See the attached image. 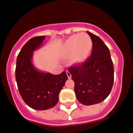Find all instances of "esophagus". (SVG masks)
Returning a JSON list of instances; mask_svg holds the SVG:
<instances>
[{
    "mask_svg": "<svg viewBox=\"0 0 133 133\" xmlns=\"http://www.w3.org/2000/svg\"><path fill=\"white\" fill-rule=\"evenodd\" d=\"M66 74L68 77V79H70V78H71V74L70 73L69 71H66Z\"/></svg>",
    "mask_w": 133,
    "mask_h": 133,
    "instance_id": "34e87169",
    "label": "esophagus"
}]
</instances>
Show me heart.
Listing matches in <instances>:
<instances>
[{"label": "heart", "instance_id": "b5f03b06", "mask_svg": "<svg viewBox=\"0 0 133 133\" xmlns=\"http://www.w3.org/2000/svg\"><path fill=\"white\" fill-rule=\"evenodd\" d=\"M92 49V41L87 33L72 35L65 41L61 48L63 56H70L72 64H80L88 58Z\"/></svg>", "mask_w": 133, "mask_h": 133}]
</instances>
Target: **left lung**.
<instances>
[{"instance_id": "obj_1", "label": "left lung", "mask_w": 133, "mask_h": 133, "mask_svg": "<svg viewBox=\"0 0 133 133\" xmlns=\"http://www.w3.org/2000/svg\"><path fill=\"white\" fill-rule=\"evenodd\" d=\"M93 48L91 57L80 65L68 70L75 82L77 99L84 105L99 104L106 99L111 91L114 69L109 48L99 36L89 31Z\"/></svg>"}]
</instances>
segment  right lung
I'll return each instance as SVG.
<instances>
[{
  "mask_svg": "<svg viewBox=\"0 0 133 133\" xmlns=\"http://www.w3.org/2000/svg\"><path fill=\"white\" fill-rule=\"evenodd\" d=\"M45 36L32 38L17 56L15 77L23 101L30 108L44 111L56 106L60 91L68 79L65 71L53 75L40 71L32 63L34 51L42 46Z\"/></svg>",
  "mask_w": 133,
  "mask_h": 133,
  "instance_id": "obj_1",
  "label": "right lung"
}]
</instances>
